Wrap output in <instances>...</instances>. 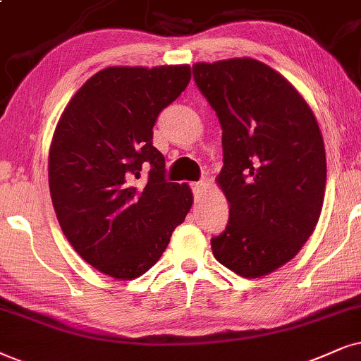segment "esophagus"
<instances>
[{"label": "esophagus", "mask_w": 361, "mask_h": 361, "mask_svg": "<svg viewBox=\"0 0 361 361\" xmlns=\"http://www.w3.org/2000/svg\"><path fill=\"white\" fill-rule=\"evenodd\" d=\"M191 190H193L195 198H200L203 195V191L207 190V183L204 181H196V183H191Z\"/></svg>", "instance_id": "34e87169"}]
</instances>
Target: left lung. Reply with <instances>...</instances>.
Listing matches in <instances>:
<instances>
[{
	"instance_id": "left-lung-1",
	"label": "left lung",
	"mask_w": 361,
	"mask_h": 361,
	"mask_svg": "<svg viewBox=\"0 0 361 361\" xmlns=\"http://www.w3.org/2000/svg\"><path fill=\"white\" fill-rule=\"evenodd\" d=\"M193 78L216 111L230 220L214 258L243 278L288 263L312 236L326 183L323 136L288 80L252 58L196 63Z\"/></svg>"
}]
</instances>
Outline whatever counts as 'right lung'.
<instances>
[{
	"label": "right lung",
	"instance_id": "right-lung-1",
	"mask_svg": "<svg viewBox=\"0 0 361 361\" xmlns=\"http://www.w3.org/2000/svg\"><path fill=\"white\" fill-rule=\"evenodd\" d=\"M190 80L188 65L104 68L59 118L48 158L54 212L75 252L104 275L148 271L190 212V186L166 181L153 147L158 115Z\"/></svg>",
	"mask_w": 361,
	"mask_h": 361
}]
</instances>
